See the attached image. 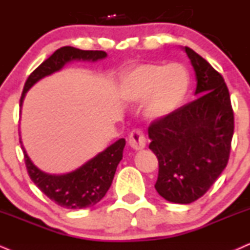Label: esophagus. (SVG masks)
Here are the masks:
<instances>
[{"label": "esophagus", "instance_id": "esophagus-1", "mask_svg": "<svg viewBox=\"0 0 250 250\" xmlns=\"http://www.w3.org/2000/svg\"><path fill=\"white\" fill-rule=\"evenodd\" d=\"M128 143L135 150H142L146 148V135L141 129H134L128 136Z\"/></svg>", "mask_w": 250, "mask_h": 250}]
</instances>
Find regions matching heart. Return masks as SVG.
I'll use <instances>...</instances> for the list:
<instances>
[{"label": "heart", "instance_id": "heart-1", "mask_svg": "<svg viewBox=\"0 0 250 250\" xmlns=\"http://www.w3.org/2000/svg\"><path fill=\"white\" fill-rule=\"evenodd\" d=\"M190 76L183 65L142 64L130 68L120 85V94L128 102H143L146 115L162 119L182 104L188 94Z\"/></svg>", "mask_w": 250, "mask_h": 250}]
</instances>
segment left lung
<instances>
[{
	"instance_id": "8db88e82",
	"label": "left lung",
	"mask_w": 250,
	"mask_h": 250,
	"mask_svg": "<svg viewBox=\"0 0 250 250\" xmlns=\"http://www.w3.org/2000/svg\"><path fill=\"white\" fill-rule=\"evenodd\" d=\"M197 77L194 101L150 123L149 148L158 159L155 188L164 199L193 203L214 184L229 159L234 112L224 78L185 46Z\"/></svg>"
}]
</instances>
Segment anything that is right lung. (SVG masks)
Segmentation results:
<instances>
[{
	"instance_id": "1",
	"label": "right lung",
	"mask_w": 250,
	"mask_h": 250,
	"mask_svg": "<svg viewBox=\"0 0 250 250\" xmlns=\"http://www.w3.org/2000/svg\"><path fill=\"white\" fill-rule=\"evenodd\" d=\"M106 56L107 53L104 51H85L72 46L60 47L52 56L44 60L26 79L21 96L20 106L22 107L24 96L30 87L35 85L42 78L59 71L66 62L71 60L95 62L98 59L104 58ZM125 146V138H120L112 146H108L104 151L96 155L94 158L73 172L55 176L37 169L30 161L21 142L26 170L35 185L57 205L70 209L92 207L104 197L112 185L117 165L122 159Z\"/></svg>"
}]
</instances>
